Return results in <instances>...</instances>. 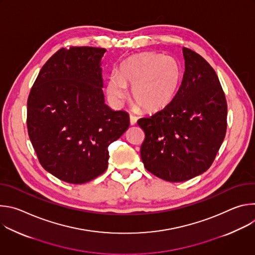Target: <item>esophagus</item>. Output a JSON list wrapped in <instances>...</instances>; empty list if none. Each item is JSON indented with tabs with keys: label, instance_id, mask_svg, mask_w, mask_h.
<instances>
[{
	"label": "esophagus",
	"instance_id": "esophagus-1",
	"mask_svg": "<svg viewBox=\"0 0 255 255\" xmlns=\"http://www.w3.org/2000/svg\"><path fill=\"white\" fill-rule=\"evenodd\" d=\"M137 122V118L134 115H130V124L135 125Z\"/></svg>",
	"mask_w": 255,
	"mask_h": 255
}]
</instances>
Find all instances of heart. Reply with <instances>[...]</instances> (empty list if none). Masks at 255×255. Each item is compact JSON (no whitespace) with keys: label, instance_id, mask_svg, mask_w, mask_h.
I'll list each match as a JSON object with an SVG mask.
<instances>
[{"label":"heart","instance_id":"heart-1","mask_svg":"<svg viewBox=\"0 0 255 255\" xmlns=\"http://www.w3.org/2000/svg\"><path fill=\"white\" fill-rule=\"evenodd\" d=\"M183 79L179 63L161 53L144 52L134 55L119 66L118 75L109 77L107 92L120 103L132 88L134 104L143 112L154 113L166 108L175 98Z\"/></svg>","mask_w":255,"mask_h":255}]
</instances>
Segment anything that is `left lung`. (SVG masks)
<instances>
[{
	"instance_id": "left-lung-1",
	"label": "left lung",
	"mask_w": 255,
	"mask_h": 255,
	"mask_svg": "<svg viewBox=\"0 0 255 255\" xmlns=\"http://www.w3.org/2000/svg\"><path fill=\"white\" fill-rule=\"evenodd\" d=\"M185 72L173 101L138 120L145 138L140 154L155 176L179 183L205 172L213 163L227 129V102L214 68L184 47Z\"/></svg>"
}]
</instances>
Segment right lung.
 Instances as JSON below:
<instances>
[{
	"label": "right lung",
	"mask_w": 255,
	"mask_h": 255,
	"mask_svg": "<svg viewBox=\"0 0 255 255\" xmlns=\"http://www.w3.org/2000/svg\"><path fill=\"white\" fill-rule=\"evenodd\" d=\"M107 50L61 48L42 66L27 101V128L42 167L82 185L108 167V147L129 127L125 111L104 103L101 59Z\"/></svg>",
	"instance_id": "right-lung-1"
}]
</instances>
